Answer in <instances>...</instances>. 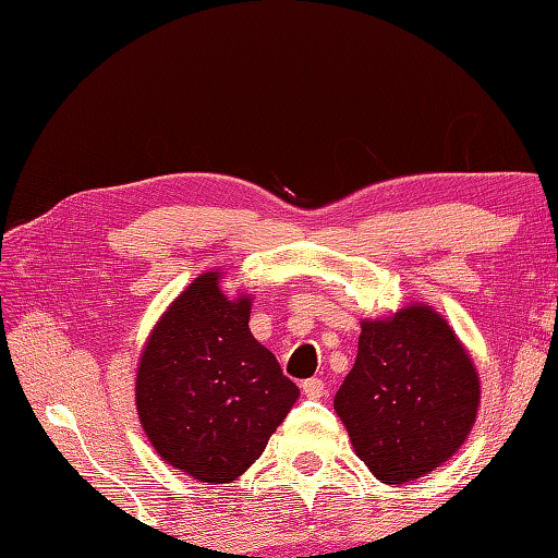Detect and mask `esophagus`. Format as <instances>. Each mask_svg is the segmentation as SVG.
Returning <instances> with one entry per match:
<instances>
[{"instance_id": "esophagus-1", "label": "esophagus", "mask_w": 558, "mask_h": 558, "mask_svg": "<svg viewBox=\"0 0 558 558\" xmlns=\"http://www.w3.org/2000/svg\"><path fill=\"white\" fill-rule=\"evenodd\" d=\"M302 390L310 400H318V398L326 396V386H324L322 378H306V381L302 384Z\"/></svg>"}]
</instances>
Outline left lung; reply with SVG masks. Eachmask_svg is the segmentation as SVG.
<instances>
[{
  "instance_id": "left-lung-1",
  "label": "left lung",
  "mask_w": 558,
  "mask_h": 558,
  "mask_svg": "<svg viewBox=\"0 0 558 558\" xmlns=\"http://www.w3.org/2000/svg\"><path fill=\"white\" fill-rule=\"evenodd\" d=\"M333 408L364 465L384 484H405L465 444L480 376L446 318L410 304L390 318H364L357 360Z\"/></svg>"
}]
</instances>
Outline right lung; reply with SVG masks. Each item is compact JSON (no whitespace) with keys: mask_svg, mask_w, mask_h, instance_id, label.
I'll use <instances>...</instances> for the list:
<instances>
[{"mask_svg":"<svg viewBox=\"0 0 558 558\" xmlns=\"http://www.w3.org/2000/svg\"><path fill=\"white\" fill-rule=\"evenodd\" d=\"M252 298H228L208 270L150 330L136 372V410L150 446L198 482L252 468L300 388L248 330Z\"/></svg>","mask_w":558,"mask_h":558,"instance_id":"right-lung-1","label":"right lung"}]
</instances>
